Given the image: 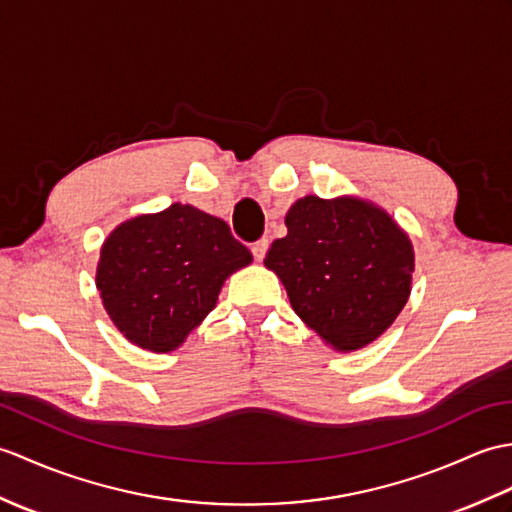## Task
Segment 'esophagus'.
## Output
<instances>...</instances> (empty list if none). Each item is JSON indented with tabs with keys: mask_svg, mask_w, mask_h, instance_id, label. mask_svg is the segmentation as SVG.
<instances>
[{
	"mask_svg": "<svg viewBox=\"0 0 512 512\" xmlns=\"http://www.w3.org/2000/svg\"><path fill=\"white\" fill-rule=\"evenodd\" d=\"M266 251H268V240H257L253 246H251V253L255 257V261H261L266 257Z\"/></svg>",
	"mask_w": 512,
	"mask_h": 512,
	"instance_id": "esophagus-1",
	"label": "esophagus"
}]
</instances>
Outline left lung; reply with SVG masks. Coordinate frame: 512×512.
Listing matches in <instances>:
<instances>
[{"mask_svg": "<svg viewBox=\"0 0 512 512\" xmlns=\"http://www.w3.org/2000/svg\"><path fill=\"white\" fill-rule=\"evenodd\" d=\"M285 227L264 266L327 347L364 349L395 323L412 290L414 248L386 209L358 196H305Z\"/></svg>", "mask_w": 512, "mask_h": 512, "instance_id": "left-lung-1", "label": "left lung"}]
</instances>
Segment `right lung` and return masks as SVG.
Masks as SVG:
<instances>
[{
	"mask_svg": "<svg viewBox=\"0 0 512 512\" xmlns=\"http://www.w3.org/2000/svg\"><path fill=\"white\" fill-rule=\"evenodd\" d=\"M251 261V251L235 240L227 222L174 202L109 233L95 288L128 342L170 353L216 307L224 281Z\"/></svg>",
	"mask_w": 512,
	"mask_h": 512,
	"instance_id": "add662e5",
	"label": "right lung"
}]
</instances>
